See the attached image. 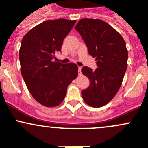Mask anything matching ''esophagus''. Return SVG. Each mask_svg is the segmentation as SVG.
I'll use <instances>...</instances> for the list:
<instances>
[{
    "label": "esophagus",
    "mask_w": 148,
    "mask_h": 148,
    "mask_svg": "<svg viewBox=\"0 0 148 148\" xmlns=\"http://www.w3.org/2000/svg\"><path fill=\"white\" fill-rule=\"evenodd\" d=\"M78 73H79V76L82 75V66H79Z\"/></svg>",
    "instance_id": "34e87169"
}]
</instances>
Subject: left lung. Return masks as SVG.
I'll list each match as a JSON object with an SVG mask.
<instances>
[{
    "label": "left lung",
    "instance_id": "obj_1",
    "mask_svg": "<svg viewBox=\"0 0 148 148\" xmlns=\"http://www.w3.org/2000/svg\"><path fill=\"white\" fill-rule=\"evenodd\" d=\"M75 29L80 34L89 53L96 58L98 68L82 69L90 84L82 92L88 105L100 107L109 103L120 89L127 67L128 52L122 36L100 19L83 18Z\"/></svg>",
    "mask_w": 148,
    "mask_h": 148
}]
</instances>
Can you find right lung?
Wrapping results in <instances>:
<instances>
[{"label": "right lung", "instance_id": "right-lung-1", "mask_svg": "<svg viewBox=\"0 0 148 148\" xmlns=\"http://www.w3.org/2000/svg\"><path fill=\"white\" fill-rule=\"evenodd\" d=\"M76 20H48L23 36L19 50L21 72L28 91L38 103L47 107L59 105L67 87L78 76L74 63L53 62Z\"/></svg>", "mask_w": 148, "mask_h": 148}]
</instances>
